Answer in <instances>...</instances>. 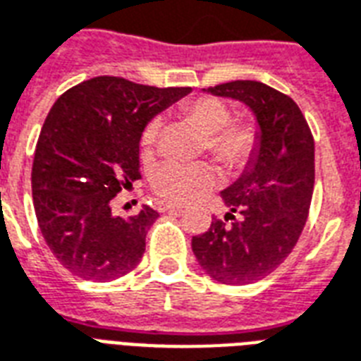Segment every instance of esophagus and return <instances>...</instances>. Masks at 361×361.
<instances>
[{"instance_id":"34e87169","label":"esophagus","mask_w":361,"mask_h":361,"mask_svg":"<svg viewBox=\"0 0 361 361\" xmlns=\"http://www.w3.org/2000/svg\"><path fill=\"white\" fill-rule=\"evenodd\" d=\"M156 209L160 212H166V211H180L183 205H178V203H173V201H158L156 203Z\"/></svg>"}]
</instances>
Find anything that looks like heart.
I'll return each mask as SVG.
<instances>
[{"instance_id":"1","label":"heart","mask_w":361,"mask_h":361,"mask_svg":"<svg viewBox=\"0 0 361 361\" xmlns=\"http://www.w3.org/2000/svg\"><path fill=\"white\" fill-rule=\"evenodd\" d=\"M184 116L195 130L207 135V149L228 167L245 166L256 150V128L252 124H230V111L224 103L212 97H201L184 107ZM160 118H152L141 135V147L145 156L152 154L160 133ZM219 180V171L207 164H184L167 160L156 167L150 184L158 195L169 201L195 200L207 190H211Z\"/></svg>"}]
</instances>
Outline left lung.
<instances>
[{
    "label": "left lung",
    "instance_id": "obj_1",
    "mask_svg": "<svg viewBox=\"0 0 361 361\" xmlns=\"http://www.w3.org/2000/svg\"><path fill=\"white\" fill-rule=\"evenodd\" d=\"M205 94L243 103L256 120V150L235 183L220 192L224 224L192 237L201 269L222 284H250L294 250L314 188V141L292 97L258 80H233Z\"/></svg>",
    "mask_w": 361,
    "mask_h": 361
}]
</instances>
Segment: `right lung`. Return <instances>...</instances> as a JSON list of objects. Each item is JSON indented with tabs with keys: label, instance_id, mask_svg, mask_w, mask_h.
<instances>
[{
	"label": "right lung",
	"instance_id": "1",
	"mask_svg": "<svg viewBox=\"0 0 361 361\" xmlns=\"http://www.w3.org/2000/svg\"><path fill=\"white\" fill-rule=\"evenodd\" d=\"M190 92L96 77L52 105L33 156V207L44 241L73 275L114 281L141 262L160 214L142 205L135 216H114L111 201L141 177L147 124Z\"/></svg>",
	"mask_w": 361,
	"mask_h": 361
}]
</instances>
